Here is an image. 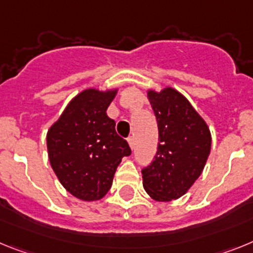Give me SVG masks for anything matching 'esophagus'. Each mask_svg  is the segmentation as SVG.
Listing matches in <instances>:
<instances>
[{"label": "esophagus", "instance_id": "obj_1", "mask_svg": "<svg viewBox=\"0 0 253 253\" xmlns=\"http://www.w3.org/2000/svg\"><path fill=\"white\" fill-rule=\"evenodd\" d=\"M127 142H128L129 148L131 149L135 148V139H133V137H128V139H127Z\"/></svg>", "mask_w": 253, "mask_h": 253}]
</instances>
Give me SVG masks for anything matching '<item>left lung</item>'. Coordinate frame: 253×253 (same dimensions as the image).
Instances as JSON below:
<instances>
[{
    "label": "left lung",
    "mask_w": 253,
    "mask_h": 253,
    "mask_svg": "<svg viewBox=\"0 0 253 253\" xmlns=\"http://www.w3.org/2000/svg\"><path fill=\"white\" fill-rule=\"evenodd\" d=\"M159 128L155 159L142 169V184L159 203L177 200L199 178L211 150V132L199 112L172 86L146 90Z\"/></svg>",
    "instance_id": "1"
}]
</instances>
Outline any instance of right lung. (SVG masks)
I'll use <instances>...</instances> for the list:
<instances>
[{
	"mask_svg": "<svg viewBox=\"0 0 253 253\" xmlns=\"http://www.w3.org/2000/svg\"><path fill=\"white\" fill-rule=\"evenodd\" d=\"M118 87L75 95L47 132L49 163L67 192L83 201L107 195L122 158L131 154L107 109Z\"/></svg>",
	"mask_w": 253,
	"mask_h": 253,
	"instance_id": "1",
	"label": "right lung"
}]
</instances>
